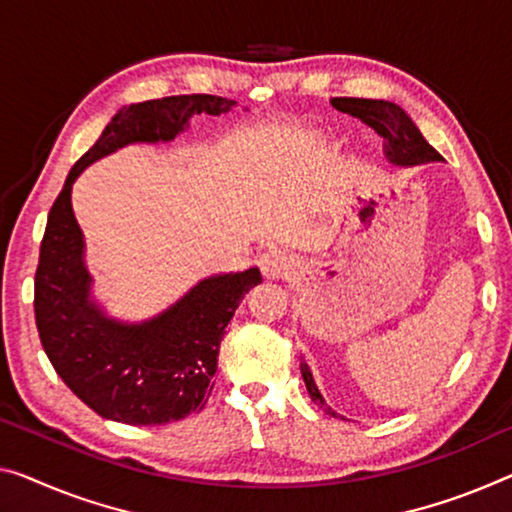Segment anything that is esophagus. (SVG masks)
Here are the masks:
<instances>
[{"label": "esophagus", "mask_w": 512, "mask_h": 512, "mask_svg": "<svg viewBox=\"0 0 512 512\" xmlns=\"http://www.w3.org/2000/svg\"><path fill=\"white\" fill-rule=\"evenodd\" d=\"M258 265H261V272L267 279H277L283 272H286L288 263H286V256H283L281 251H267V254L261 256Z\"/></svg>", "instance_id": "34e87169"}]
</instances>
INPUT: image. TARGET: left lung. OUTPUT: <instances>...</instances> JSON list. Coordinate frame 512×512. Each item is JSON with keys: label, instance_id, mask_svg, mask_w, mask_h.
I'll return each instance as SVG.
<instances>
[{"label": "left lung", "instance_id": "left-lung-1", "mask_svg": "<svg viewBox=\"0 0 512 512\" xmlns=\"http://www.w3.org/2000/svg\"><path fill=\"white\" fill-rule=\"evenodd\" d=\"M332 105L338 112L355 116L361 123H366L368 128H373L377 135L384 139V155H387V160L391 164H398V167H414V164L442 160V155L423 139L414 121L405 114V109H400L396 105V102L368 98H334ZM300 368L306 391H309L313 403H316L325 414L338 416L332 407L325 403V398H322L318 384L313 380L311 368L304 359Z\"/></svg>", "mask_w": 512, "mask_h": 512}]
</instances>
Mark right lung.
Instances as JSON below:
<instances>
[{"mask_svg":"<svg viewBox=\"0 0 512 512\" xmlns=\"http://www.w3.org/2000/svg\"><path fill=\"white\" fill-rule=\"evenodd\" d=\"M235 105L229 98L194 93L119 109L70 169L52 203L34 279L38 336L54 371L102 419L164 426L203 410L226 325L249 288L263 279L258 267L215 274L151 320L109 318L91 297L84 235L70 203L73 183L100 157L128 144L171 141L194 114L219 116Z\"/></svg>","mask_w":512,"mask_h":512,"instance_id":"right-lung-1","label":"right lung"}]
</instances>
